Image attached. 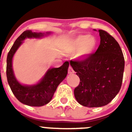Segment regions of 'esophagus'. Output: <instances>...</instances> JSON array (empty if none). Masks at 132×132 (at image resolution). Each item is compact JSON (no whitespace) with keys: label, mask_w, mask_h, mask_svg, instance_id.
Returning <instances> with one entry per match:
<instances>
[{"label":"esophagus","mask_w":132,"mask_h":132,"mask_svg":"<svg viewBox=\"0 0 132 132\" xmlns=\"http://www.w3.org/2000/svg\"><path fill=\"white\" fill-rule=\"evenodd\" d=\"M68 73H69V74H71V73H74V71H73V68H72L71 66H69V67Z\"/></svg>","instance_id":"obj_1"}]
</instances>
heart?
Here are the masks:
<instances>
[{"mask_svg":"<svg viewBox=\"0 0 132 132\" xmlns=\"http://www.w3.org/2000/svg\"><path fill=\"white\" fill-rule=\"evenodd\" d=\"M96 39L93 36L81 35L77 37L72 43L69 51L78 53L80 57H85L94 51L96 45Z\"/></svg>","mask_w":132,"mask_h":132,"instance_id":"heart-1","label":"heart"}]
</instances>
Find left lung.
I'll return each instance as SVG.
<instances>
[{"label": "left lung", "instance_id": "8db88e82", "mask_svg": "<svg viewBox=\"0 0 132 132\" xmlns=\"http://www.w3.org/2000/svg\"><path fill=\"white\" fill-rule=\"evenodd\" d=\"M101 44L95 53L70 63L80 79L75 97L87 107L108 104L121 88L124 57L117 41L107 31L99 30Z\"/></svg>", "mask_w": 132, "mask_h": 132}]
</instances>
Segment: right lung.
I'll return each mask as SVG.
<instances>
[{"mask_svg":"<svg viewBox=\"0 0 132 132\" xmlns=\"http://www.w3.org/2000/svg\"><path fill=\"white\" fill-rule=\"evenodd\" d=\"M44 35L31 30L24 31L15 41L7 56L6 77L12 92L20 102L30 106H42L52 100L58 85L67 76L69 65L68 61H65L59 68L50 69L42 80L33 86L22 85L16 80L12 67L14 54L26 38H39Z\"/></svg>","mask_w":132,"mask_h":132,"instance_id":"1","label":"right lung"}]
</instances>
